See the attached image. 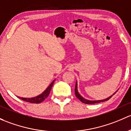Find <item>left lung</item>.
I'll return each instance as SVG.
<instances>
[{
    "mask_svg": "<svg viewBox=\"0 0 131 131\" xmlns=\"http://www.w3.org/2000/svg\"><path fill=\"white\" fill-rule=\"evenodd\" d=\"M77 86H78V84H77V83H75V90H74V91H75V96L77 97V98H78V99L79 100L81 101V102H83V103H85V104H94V103H100V102H105V101H106V100H108L109 99H110V98H111L112 96H111L108 97V98H107L106 99H105V100H98V101H90V100H87L84 99V98H83V97L81 96L79 94V93H78V87H77Z\"/></svg>",
    "mask_w": 131,
    "mask_h": 131,
    "instance_id": "obj_1",
    "label": "left lung"
}]
</instances>
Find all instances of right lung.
Wrapping results in <instances>:
<instances>
[{
    "instance_id": "obj_1",
    "label": "right lung",
    "mask_w": 131,
    "mask_h": 131,
    "mask_svg": "<svg viewBox=\"0 0 131 131\" xmlns=\"http://www.w3.org/2000/svg\"><path fill=\"white\" fill-rule=\"evenodd\" d=\"M53 83H54V81L50 84V86H48L47 88V90L44 91L43 93H41V95L37 96L34 97V98H20L19 97V98L21 99L22 100L25 101V102H29V103H40L41 102H42L45 98H47L48 97V96L49 95L50 92V90L52 89V86H53Z\"/></svg>"
}]
</instances>
